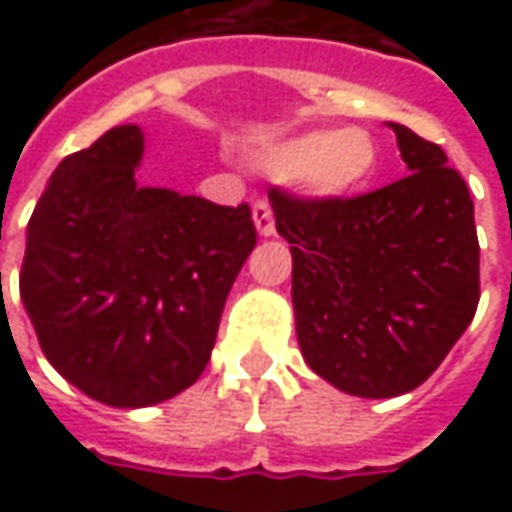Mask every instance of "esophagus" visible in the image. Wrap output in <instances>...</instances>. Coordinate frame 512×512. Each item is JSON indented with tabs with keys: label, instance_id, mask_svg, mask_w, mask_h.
I'll return each instance as SVG.
<instances>
[{
	"label": "esophagus",
	"instance_id": "obj_1",
	"mask_svg": "<svg viewBox=\"0 0 512 512\" xmlns=\"http://www.w3.org/2000/svg\"><path fill=\"white\" fill-rule=\"evenodd\" d=\"M252 222H255L257 233L268 238V235H274V213L268 208V202H255V208H252Z\"/></svg>",
	"mask_w": 512,
	"mask_h": 512
}]
</instances>
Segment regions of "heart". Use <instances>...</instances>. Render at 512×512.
<instances>
[{
	"label": "heart",
	"mask_w": 512,
	"mask_h": 512,
	"mask_svg": "<svg viewBox=\"0 0 512 512\" xmlns=\"http://www.w3.org/2000/svg\"><path fill=\"white\" fill-rule=\"evenodd\" d=\"M252 164L268 178L296 180L315 200L334 202L354 197L373 180L378 145L362 128H321L257 147Z\"/></svg>",
	"instance_id": "obj_1"
}]
</instances>
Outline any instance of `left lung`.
Instances as JSON below:
<instances>
[{
	"label": "left lung",
	"instance_id": "left-lung-1",
	"mask_svg": "<svg viewBox=\"0 0 512 512\" xmlns=\"http://www.w3.org/2000/svg\"><path fill=\"white\" fill-rule=\"evenodd\" d=\"M408 175L351 200L268 194L293 255V315L307 365L345 395L417 389L480 301L474 202L439 145L400 123Z\"/></svg>",
	"mask_w": 512,
	"mask_h": 512
}]
</instances>
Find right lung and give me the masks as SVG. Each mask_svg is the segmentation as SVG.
I'll return each mask as SVG.
<instances>
[{"mask_svg":"<svg viewBox=\"0 0 512 512\" xmlns=\"http://www.w3.org/2000/svg\"><path fill=\"white\" fill-rule=\"evenodd\" d=\"M142 128L62 158L35 205L21 301L51 367L84 395L145 408L189 389L255 249L249 205L136 183Z\"/></svg>","mask_w":512,"mask_h":512,"instance_id":"obj_1","label":"right lung"}]
</instances>
